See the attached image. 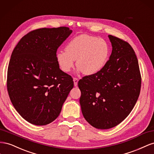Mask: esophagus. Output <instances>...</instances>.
<instances>
[{"mask_svg":"<svg viewBox=\"0 0 154 154\" xmlns=\"http://www.w3.org/2000/svg\"><path fill=\"white\" fill-rule=\"evenodd\" d=\"M78 81H79V79L77 77H74L73 78V82H74V86H77L78 84Z\"/></svg>","mask_w":154,"mask_h":154,"instance_id":"obj_1","label":"esophagus"}]
</instances>
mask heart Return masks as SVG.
Masks as SVG:
<instances>
[{"instance_id": "b5f03b06", "label": "heart", "mask_w": 154, "mask_h": 154, "mask_svg": "<svg viewBox=\"0 0 154 154\" xmlns=\"http://www.w3.org/2000/svg\"><path fill=\"white\" fill-rule=\"evenodd\" d=\"M66 50H59L56 54L60 69L65 73L69 72L76 60L79 70L86 75L100 72L107 63L109 54V47L106 41L87 35L72 38Z\"/></svg>"}]
</instances>
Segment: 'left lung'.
Instances as JSON below:
<instances>
[{
  "mask_svg": "<svg viewBox=\"0 0 154 154\" xmlns=\"http://www.w3.org/2000/svg\"><path fill=\"white\" fill-rule=\"evenodd\" d=\"M112 51L100 72L78 82L82 115L92 126L109 129L132 110L140 94L141 76L137 56L128 42L109 35Z\"/></svg>",
  "mask_w": 154,
  "mask_h": 154,
  "instance_id": "left-lung-1",
  "label": "left lung"
}]
</instances>
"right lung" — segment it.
Masks as SVG:
<instances>
[{"label":"right lung","instance_id":"add662e5","mask_svg":"<svg viewBox=\"0 0 154 154\" xmlns=\"http://www.w3.org/2000/svg\"><path fill=\"white\" fill-rule=\"evenodd\" d=\"M72 32L64 26L31 31L12 52L8 92L17 112L31 124L46 125L55 120L73 88L72 76L56 60L57 49Z\"/></svg>","mask_w":154,"mask_h":154}]
</instances>
